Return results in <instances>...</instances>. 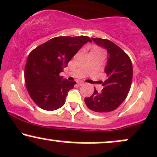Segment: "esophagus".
Instances as JSON below:
<instances>
[{
	"label": "esophagus",
	"mask_w": 157,
	"mask_h": 157,
	"mask_svg": "<svg viewBox=\"0 0 157 157\" xmlns=\"http://www.w3.org/2000/svg\"><path fill=\"white\" fill-rule=\"evenodd\" d=\"M77 84H78L79 86H82V85H83L84 82H82V81H77Z\"/></svg>",
	"instance_id": "esophagus-1"
}]
</instances>
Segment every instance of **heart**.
<instances>
[{
  "instance_id": "obj_1",
  "label": "heart",
  "mask_w": 157,
  "mask_h": 157,
  "mask_svg": "<svg viewBox=\"0 0 157 157\" xmlns=\"http://www.w3.org/2000/svg\"><path fill=\"white\" fill-rule=\"evenodd\" d=\"M93 50H99V49H98V48H94V49H93Z\"/></svg>"
}]
</instances>
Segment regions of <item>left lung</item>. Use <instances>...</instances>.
Returning a JSON list of instances; mask_svg holds the SVG:
<instances>
[{
	"mask_svg": "<svg viewBox=\"0 0 157 157\" xmlns=\"http://www.w3.org/2000/svg\"><path fill=\"white\" fill-rule=\"evenodd\" d=\"M95 44L108 52L105 73L107 79L103 82L102 91L94 88L92 96L85 98L87 107L98 113H109L118 107L126 99L132 80V65L128 55L108 39L92 38Z\"/></svg>",
	"mask_w": 157,
	"mask_h": 157,
	"instance_id": "1",
	"label": "left lung"
}]
</instances>
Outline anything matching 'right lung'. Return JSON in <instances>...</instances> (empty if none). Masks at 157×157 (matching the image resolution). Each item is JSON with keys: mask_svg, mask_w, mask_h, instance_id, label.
I'll use <instances>...</instances> for the list:
<instances>
[{"mask_svg": "<svg viewBox=\"0 0 157 157\" xmlns=\"http://www.w3.org/2000/svg\"><path fill=\"white\" fill-rule=\"evenodd\" d=\"M88 42L92 40L84 36L55 37L31 51L25 65V80L37 106L53 111L65 104L68 91L76 82L63 79L59 73Z\"/></svg>", "mask_w": 157, "mask_h": 157, "instance_id": "add662e5", "label": "right lung"}]
</instances>
